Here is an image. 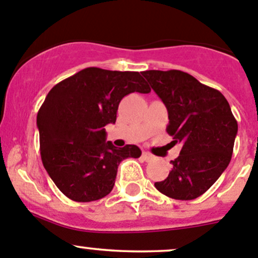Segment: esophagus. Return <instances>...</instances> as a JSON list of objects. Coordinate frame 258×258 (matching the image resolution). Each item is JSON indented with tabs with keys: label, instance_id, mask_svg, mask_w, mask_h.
Masks as SVG:
<instances>
[{
	"label": "esophagus",
	"instance_id": "esophagus-1",
	"mask_svg": "<svg viewBox=\"0 0 258 258\" xmlns=\"http://www.w3.org/2000/svg\"><path fill=\"white\" fill-rule=\"evenodd\" d=\"M142 158H144L146 162H151V161L155 160V156H152L148 152H142Z\"/></svg>",
	"mask_w": 258,
	"mask_h": 258
}]
</instances>
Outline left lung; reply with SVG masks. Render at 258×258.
<instances>
[{
	"instance_id": "1",
	"label": "left lung",
	"mask_w": 258,
	"mask_h": 258,
	"mask_svg": "<svg viewBox=\"0 0 258 258\" xmlns=\"http://www.w3.org/2000/svg\"><path fill=\"white\" fill-rule=\"evenodd\" d=\"M168 112L167 134L182 145L172 170L155 187L167 197L188 201L204 195L227 168L237 121L220 91L178 70L142 72Z\"/></svg>"
}]
</instances>
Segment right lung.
Listing matches in <instances>:
<instances>
[{
	"label": "right lung",
	"mask_w": 258,
	"mask_h": 258,
	"mask_svg": "<svg viewBox=\"0 0 258 258\" xmlns=\"http://www.w3.org/2000/svg\"><path fill=\"white\" fill-rule=\"evenodd\" d=\"M151 91L139 72L88 67L52 87L37 113L43 167L59 191L76 202L107 196L124 158H139L136 145L106 142L118 105L132 92Z\"/></svg>",
	"instance_id": "add662e5"
}]
</instances>
